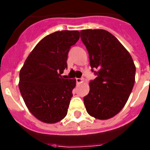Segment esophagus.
Here are the masks:
<instances>
[{"label":"esophagus","instance_id":"1","mask_svg":"<svg viewBox=\"0 0 150 150\" xmlns=\"http://www.w3.org/2000/svg\"><path fill=\"white\" fill-rule=\"evenodd\" d=\"M82 82H83V79H79V78L76 79V82H77L78 84H80V83H82Z\"/></svg>","mask_w":150,"mask_h":150}]
</instances>
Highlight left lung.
Masks as SVG:
<instances>
[{
	"label": "left lung",
	"instance_id": "obj_1",
	"mask_svg": "<svg viewBox=\"0 0 150 150\" xmlns=\"http://www.w3.org/2000/svg\"><path fill=\"white\" fill-rule=\"evenodd\" d=\"M89 53L92 71L97 77L89 82L83 98L86 111L100 120L110 119L123 109L135 84L132 57L117 39L104 29L80 31Z\"/></svg>",
	"mask_w": 150,
	"mask_h": 150
}]
</instances>
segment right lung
<instances>
[{"instance_id": "add662e5", "label": "right lung", "mask_w": 150, "mask_h": 150, "mask_svg": "<svg viewBox=\"0 0 150 150\" xmlns=\"http://www.w3.org/2000/svg\"><path fill=\"white\" fill-rule=\"evenodd\" d=\"M77 30L57 31L39 42L19 72L20 93L36 118L54 124L67 115L76 80L63 79L71 47L79 39Z\"/></svg>"}]
</instances>
